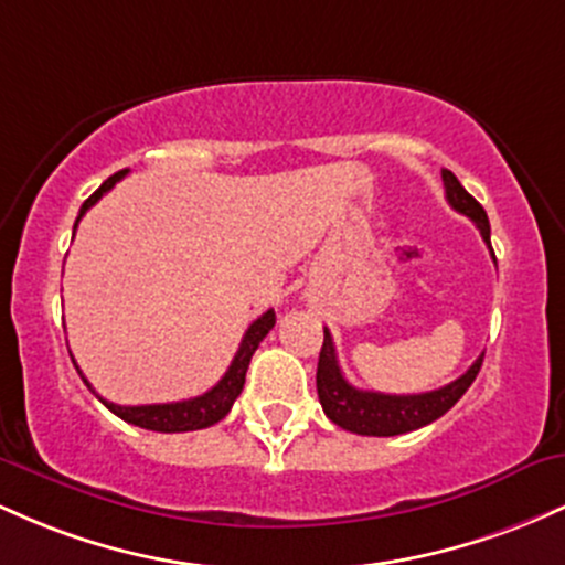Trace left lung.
<instances>
[{
	"instance_id": "1",
	"label": "left lung",
	"mask_w": 565,
	"mask_h": 565,
	"mask_svg": "<svg viewBox=\"0 0 565 565\" xmlns=\"http://www.w3.org/2000/svg\"><path fill=\"white\" fill-rule=\"evenodd\" d=\"M443 186H446L448 205L454 211L465 213L478 226L480 237L486 239L488 250L493 256L491 224H488L483 205L461 186L451 170H443ZM493 262H497V256H493ZM480 365H483V354L456 382L440 386V390L422 392V395H384V392L358 390L341 373L339 360H335L333 335L326 328L320 360H317V397H320V405L328 419L339 424L341 429H350L354 435L392 437L427 427V424L440 419L446 411H451L459 403V397L470 390Z\"/></svg>"
}]
</instances>
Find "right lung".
<instances>
[{
    "label": "right lung",
    "mask_w": 565,
    "mask_h": 565,
    "mask_svg": "<svg viewBox=\"0 0 565 565\" xmlns=\"http://www.w3.org/2000/svg\"><path fill=\"white\" fill-rule=\"evenodd\" d=\"M125 173H128V170H119V173H114L111 179H106L98 189H95L90 198L85 200V205L79 207L77 221H74V232H77V224L82 221V215L90 211L95 202L104 198L114 183H117L119 179H125ZM271 328H275V312L269 309V312H264L258 320L250 322V328L245 331L243 341H239V350H237V354H234L230 371H226L224 379H221L213 390H207L205 395L189 397V401H179V403H157V405H117V403L104 401V397H98V401L104 403L111 414H117L122 422L136 424V427H141V429H151V433H192V429L211 427V424L221 422L232 411L234 401H237L239 392H243L245 373H248L253 352L258 350V344H262L264 335L269 333ZM79 376H82V371H79ZM82 382L90 386V382H87L85 376H82Z\"/></svg>",
    "instance_id": "1"
}]
</instances>
